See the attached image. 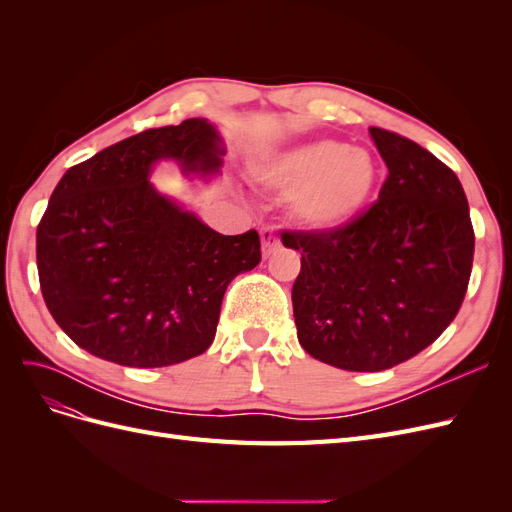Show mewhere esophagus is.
Returning a JSON list of instances; mask_svg holds the SVG:
<instances>
[{"instance_id": "obj_1", "label": "esophagus", "mask_w": 512, "mask_h": 512, "mask_svg": "<svg viewBox=\"0 0 512 512\" xmlns=\"http://www.w3.org/2000/svg\"><path fill=\"white\" fill-rule=\"evenodd\" d=\"M260 241H262V256L265 258H269L277 250V247H280V239H277L275 230L269 226L260 228Z\"/></svg>"}]
</instances>
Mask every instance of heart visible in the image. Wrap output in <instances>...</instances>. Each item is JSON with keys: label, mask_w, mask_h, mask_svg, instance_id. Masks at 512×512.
Segmentation results:
<instances>
[{"label": "heart", "mask_w": 512, "mask_h": 512, "mask_svg": "<svg viewBox=\"0 0 512 512\" xmlns=\"http://www.w3.org/2000/svg\"><path fill=\"white\" fill-rule=\"evenodd\" d=\"M254 177L273 190H292L288 209L301 226L335 230L367 205L378 183V164L363 147L320 138L260 160Z\"/></svg>", "instance_id": "obj_1"}]
</instances>
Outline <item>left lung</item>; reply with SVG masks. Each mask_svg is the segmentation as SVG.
Instances as JSON below:
<instances>
[{"label": "left lung", "instance_id": "8db88e82", "mask_svg": "<svg viewBox=\"0 0 512 512\" xmlns=\"http://www.w3.org/2000/svg\"><path fill=\"white\" fill-rule=\"evenodd\" d=\"M389 168L378 203L350 224L282 232L301 252L292 286L299 344L346 371H382L436 342L466 297L474 230L457 175L433 153L369 128Z\"/></svg>", "mask_w": 512, "mask_h": 512}]
</instances>
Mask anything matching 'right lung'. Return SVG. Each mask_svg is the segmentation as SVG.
<instances>
[{
    "mask_svg": "<svg viewBox=\"0 0 512 512\" xmlns=\"http://www.w3.org/2000/svg\"><path fill=\"white\" fill-rule=\"evenodd\" d=\"M226 149L207 119L153 128L66 170L36 232L40 288L72 342L126 367L203 354L228 284L260 262L256 230L220 235L149 181L158 162L220 175Z\"/></svg>",
    "mask_w": 512,
    "mask_h": 512,
    "instance_id": "1",
    "label": "right lung"
}]
</instances>
